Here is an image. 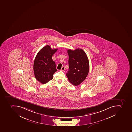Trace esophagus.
Here are the masks:
<instances>
[{"label":"esophagus","instance_id":"esophagus-1","mask_svg":"<svg viewBox=\"0 0 132 132\" xmlns=\"http://www.w3.org/2000/svg\"><path fill=\"white\" fill-rule=\"evenodd\" d=\"M64 70H65V68H64V67H62L61 69V70L62 71H64Z\"/></svg>","mask_w":132,"mask_h":132}]
</instances>
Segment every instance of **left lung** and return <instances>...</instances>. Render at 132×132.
<instances>
[{"mask_svg": "<svg viewBox=\"0 0 132 132\" xmlns=\"http://www.w3.org/2000/svg\"><path fill=\"white\" fill-rule=\"evenodd\" d=\"M69 55V70L66 76L69 81L75 86L80 85L89 73V59L87 54L81 49L68 50Z\"/></svg>", "mask_w": 132, "mask_h": 132, "instance_id": "8db88e82", "label": "left lung"}]
</instances>
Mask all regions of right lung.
<instances>
[{
  "mask_svg": "<svg viewBox=\"0 0 132 132\" xmlns=\"http://www.w3.org/2000/svg\"><path fill=\"white\" fill-rule=\"evenodd\" d=\"M57 49H52L49 45L43 47L37 53L34 63L35 78L42 84L47 83L53 78V75L57 71L52 56Z\"/></svg>",
  "mask_w": 132,
  "mask_h": 132,
  "instance_id": "add662e5",
  "label": "right lung"
}]
</instances>
